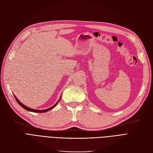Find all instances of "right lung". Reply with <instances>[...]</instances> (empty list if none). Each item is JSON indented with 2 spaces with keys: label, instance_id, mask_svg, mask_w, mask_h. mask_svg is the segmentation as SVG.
Here are the masks:
<instances>
[{
  "label": "right lung",
  "instance_id": "right-lung-1",
  "mask_svg": "<svg viewBox=\"0 0 153 153\" xmlns=\"http://www.w3.org/2000/svg\"><path fill=\"white\" fill-rule=\"evenodd\" d=\"M14 97H15V98H16V101H17V102L18 103V104H19V105L20 106H22L23 109H25V110H27V111H30V112H39V113H42V112H47V111H50L51 109H53L54 107H55L57 104H58V103L59 102V101L60 100V98H61V97H60V99H59L58 100V102L55 103V105H53L52 107H50V108H48V109H44V110H37V109H31V108H30V107H27V106H25V105H23V103L21 102H19V100L18 99V98L16 97V96L15 95H14Z\"/></svg>",
  "mask_w": 153,
  "mask_h": 153
}]
</instances>
